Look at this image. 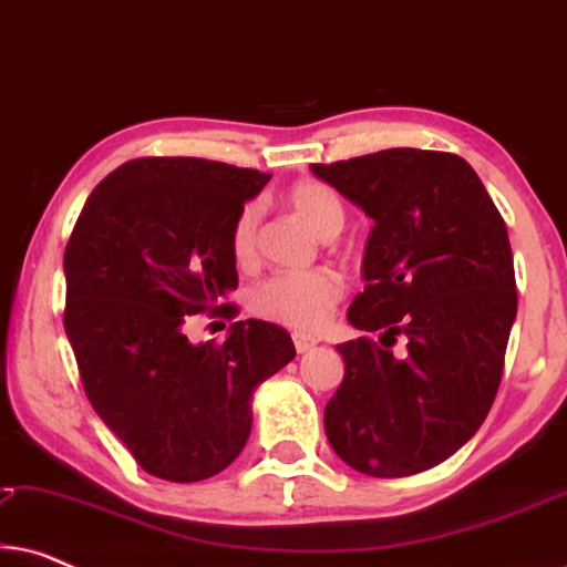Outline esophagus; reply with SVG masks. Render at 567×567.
<instances>
[{"label":"esophagus","mask_w":567,"mask_h":567,"mask_svg":"<svg viewBox=\"0 0 567 567\" xmlns=\"http://www.w3.org/2000/svg\"><path fill=\"white\" fill-rule=\"evenodd\" d=\"M291 338H293V348H297V353H307L317 346V338L305 336V332H293Z\"/></svg>","instance_id":"esophagus-1"}]
</instances>
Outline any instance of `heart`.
I'll return each instance as SVG.
<instances>
[{
  "label": "heart",
  "mask_w": 567,
  "mask_h": 567,
  "mask_svg": "<svg viewBox=\"0 0 567 567\" xmlns=\"http://www.w3.org/2000/svg\"><path fill=\"white\" fill-rule=\"evenodd\" d=\"M286 206L315 231L332 239L346 224V206L328 183L299 181L286 190ZM231 258L239 268H252L260 252V206L247 204L237 214L229 235ZM346 284L336 270L315 268L305 274L270 276L255 286L250 309L262 320L286 324L299 332H315L330 320L332 309L343 299Z\"/></svg>",
  "instance_id": "b5f03b06"
}]
</instances>
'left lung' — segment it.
<instances>
[{"instance_id": "left-lung-1", "label": "left lung", "mask_w": 567, "mask_h": 567, "mask_svg": "<svg viewBox=\"0 0 567 567\" xmlns=\"http://www.w3.org/2000/svg\"><path fill=\"white\" fill-rule=\"evenodd\" d=\"M312 173L374 219L348 320L382 330L338 346L330 446L371 477L436 467L475 436L501 386L518 305L506 221L452 152L400 146Z\"/></svg>"}]
</instances>
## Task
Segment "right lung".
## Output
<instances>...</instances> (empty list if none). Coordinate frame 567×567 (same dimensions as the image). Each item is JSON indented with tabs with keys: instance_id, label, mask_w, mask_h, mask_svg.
Returning <instances> with one entry per match:
<instances>
[{
	"instance_id": "right-lung-1",
	"label": "right lung",
	"mask_w": 567,
	"mask_h": 567,
	"mask_svg": "<svg viewBox=\"0 0 567 567\" xmlns=\"http://www.w3.org/2000/svg\"><path fill=\"white\" fill-rule=\"evenodd\" d=\"M270 175L198 157L123 162L90 193L64 252V328L84 394L138 467L169 483L227 470L252 390L293 359L274 322L190 343L196 315L235 320L229 235Z\"/></svg>"
}]
</instances>
